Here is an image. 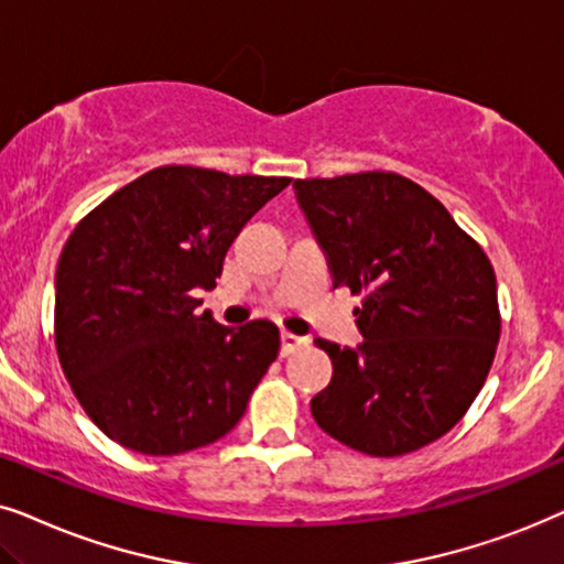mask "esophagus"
<instances>
[{
  "label": "esophagus",
  "mask_w": 564,
  "mask_h": 564,
  "mask_svg": "<svg viewBox=\"0 0 564 564\" xmlns=\"http://www.w3.org/2000/svg\"><path fill=\"white\" fill-rule=\"evenodd\" d=\"M302 345H306V337L294 333H281V356H291V352H296Z\"/></svg>",
  "instance_id": "1"
}]
</instances>
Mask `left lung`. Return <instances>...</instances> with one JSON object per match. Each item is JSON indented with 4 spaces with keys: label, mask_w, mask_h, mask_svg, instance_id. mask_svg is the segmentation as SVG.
I'll return each instance as SVG.
<instances>
[{
    "label": "left lung",
    "mask_w": 564,
    "mask_h": 564,
    "mask_svg": "<svg viewBox=\"0 0 564 564\" xmlns=\"http://www.w3.org/2000/svg\"><path fill=\"white\" fill-rule=\"evenodd\" d=\"M333 273L364 294V343L317 340L333 379L312 400L327 435L369 456L417 452L452 431L490 373L500 340L495 270L441 200L394 172L296 180Z\"/></svg>",
    "instance_id": "obj_1"
}]
</instances>
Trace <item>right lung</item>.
I'll return each mask as SVG.
<instances>
[{"mask_svg": "<svg viewBox=\"0 0 564 564\" xmlns=\"http://www.w3.org/2000/svg\"><path fill=\"white\" fill-rule=\"evenodd\" d=\"M289 177L149 170L102 200L56 268V350L89 420L116 444L175 456L242 420L281 348L268 319L195 314L239 231Z\"/></svg>", "mask_w": 564, "mask_h": 564, "instance_id": "right-lung-1", "label": "right lung"}]
</instances>
